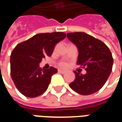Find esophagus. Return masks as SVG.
<instances>
[{"instance_id": "obj_1", "label": "esophagus", "mask_w": 122, "mask_h": 122, "mask_svg": "<svg viewBox=\"0 0 122 122\" xmlns=\"http://www.w3.org/2000/svg\"><path fill=\"white\" fill-rule=\"evenodd\" d=\"M58 72L59 73H61V74H64V73H65V71H63V70H60V69H59Z\"/></svg>"}]
</instances>
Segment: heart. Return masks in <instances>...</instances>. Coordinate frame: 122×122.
Wrapping results in <instances>:
<instances>
[{"label": "heart", "instance_id": "b5f03b06", "mask_svg": "<svg viewBox=\"0 0 122 122\" xmlns=\"http://www.w3.org/2000/svg\"><path fill=\"white\" fill-rule=\"evenodd\" d=\"M66 66H67V65H66V63H60V66H61V67L65 68V67H66Z\"/></svg>", "mask_w": 122, "mask_h": 122}]
</instances>
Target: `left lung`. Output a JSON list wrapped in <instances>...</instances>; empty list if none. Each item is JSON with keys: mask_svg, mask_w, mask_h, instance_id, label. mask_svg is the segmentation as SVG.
Segmentation results:
<instances>
[{"mask_svg": "<svg viewBox=\"0 0 122 122\" xmlns=\"http://www.w3.org/2000/svg\"><path fill=\"white\" fill-rule=\"evenodd\" d=\"M66 36L78 50L77 64L86 66V71L85 74L74 71L76 78L69 86L83 95L98 92L105 85L112 69L113 58L109 48L86 32H70Z\"/></svg>", "mask_w": 122, "mask_h": 122, "instance_id": "1", "label": "left lung"}]
</instances>
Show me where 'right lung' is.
Returning <instances> with one entry per match:
<instances>
[{
	"instance_id": "right-lung-1",
	"label": "right lung",
	"mask_w": 122,
	"mask_h": 122,
	"mask_svg": "<svg viewBox=\"0 0 122 122\" xmlns=\"http://www.w3.org/2000/svg\"><path fill=\"white\" fill-rule=\"evenodd\" d=\"M65 37L66 34L62 32L39 33L15 46L10 56V72L21 93L32 98L48 89L57 69L42 70L39 64L45 56H51L55 45Z\"/></svg>"
}]
</instances>
